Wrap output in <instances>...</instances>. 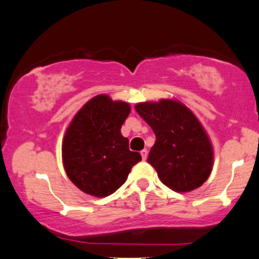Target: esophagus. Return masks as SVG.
I'll use <instances>...</instances> for the list:
<instances>
[{"label":"esophagus","mask_w":259,"mask_h":259,"mask_svg":"<svg viewBox=\"0 0 259 259\" xmlns=\"http://www.w3.org/2000/svg\"><path fill=\"white\" fill-rule=\"evenodd\" d=\"M147 155H148V151H147V149H142V151H141V157H142V159L143 160H146V159H147Z\"/></svg>","instance_id":"esophagus-1"}]
</instances>
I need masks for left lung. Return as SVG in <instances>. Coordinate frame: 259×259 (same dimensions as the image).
<instances>
[{"mask_svg": "<svg viewBox=\"0 0 259 259\" xmlns=\"http://www.w3.org/2000/svg\"><path fill=\"white\" fill-rule=\"evenodd\" d=\"M135 110L157 138L147 161L161 182L179 193L199 188L212 171L213 147L197 116L177 99L140 102Z\"/></svg>", "mask_w": 259, "mask_h": 259, "instance_id": "left-lung-1", "label": "left lung"}]
</instances>
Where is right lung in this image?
Returning a JSON list of instances; mask_svg holds the SVG:
<instances>
[{
    "label": "right lung",
    "instance_id": "obj_1",
    "mask_svg": "<svg viewBox=\"0 0 259 259\" xmlns=\"http://www.w3.org/2000/svg\"><path fill=\"white\" fill-rule=\"evenodd\" d=\"M129 113L127 102L100 94L90 99L68 124L62 140V164L68 179L82 192L108 197L141 160L120 133Z\"/></svg>",
    "mask_w": 259,
    "mask_h": 259
}]
</instances>
